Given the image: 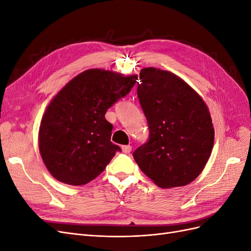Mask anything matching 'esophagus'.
<instances>
[{
	"instance_id": "esophagus-1",
	"label": "esophagus",
	"mask_w": 251,
	"mask_h": 251,
	"mask_svg": "<svg viewBox=\"0 0 251 251\" xmlns=\"http://www.w3.org/2000/svg\"><path fill=\"white\" fill-rule=\"evenodd\" d=\"M121 150H123L125 154H130L131 151H132V147L131 146H123V147H121Z\"/></svg>"
}]
</instances>
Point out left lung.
Returning <instances> with one entry per match:
<instances>
[{
    "instance_id": "8db88e82",
    "label": "left lung",
    "mask_w": 251,
    "mask_h": 251,
    "mask_svg": "<svg viewBox=\"0 0 251 251\" xmlns=\"http://www.w3.org/2000/svg\"><path fill=\"white\" fill-rule=\"evenodd\" d=\"M137 95L150 138L133 153L139 169L161 188L184 186L210 157L215 128L206 103L178 75L154 67L140 71Z\"/></svg>"
}]
</instances>
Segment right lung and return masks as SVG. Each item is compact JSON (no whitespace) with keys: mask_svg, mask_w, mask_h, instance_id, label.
<instances>
[{"mask_svg":"<svg viewBox=\"0 0 251 251\" xmlns=\"http://www.w3.org/2000/svg\"><path fill=\"white\" fill-rule=\"evenodd\" d=\"M137 74L89 69L53 97L41 120L39 149L59 182L83 185L104 171L120 148L111 142L113 126L104 114L134 87Z\"/></svg>","mask_w":251,"mask_h":251,"instance_id":"obj_1","label":"right lung"}]
</instances>
